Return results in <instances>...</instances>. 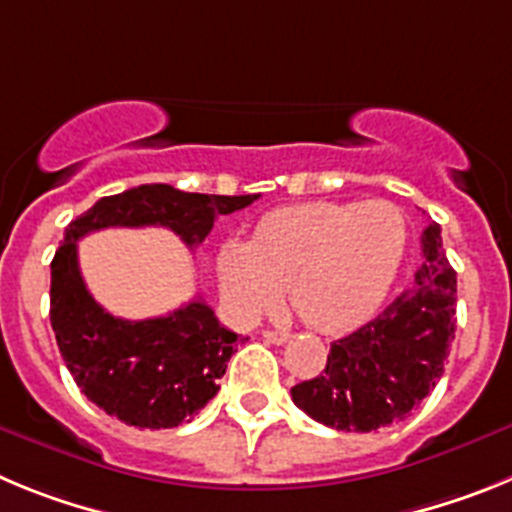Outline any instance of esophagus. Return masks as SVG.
Listing matches in <instances>:
<instances>
[{"label": "esophagus", "mask_w": 512, "mask_h": 512, "mask_svg": "<svg viewBox=\"0 0 512 512\" xmlns=\"http://www.w3.org/2000/svg\"><path fill=\"white\" fill-rule=\"evenodd\" d=\"M264 338L269 343H277V346H282V343L289 341V333H284V330H264Z\"/></svg>", "instance_id": "obj_1"}]
</instances>
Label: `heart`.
I'll return each instance as SVG.
<instances>
[{
	"instance_id": "obj_1",
	"label": "heart",
	"mask_w": 512,
	"mask_h": 512,
	"mask_svg": "<svg viewBox=\"0 0 512 512\" xmlns=\"http://www.w3.org/2000/svg\"><path fill=\"white\" fill-rule=\"evenodd\" d=\"M408 246L405 212L387 200L310 202L269 212L248 243L220 251V287L230 310L256 320L289 284L302 320L346 333L382 305Z\"/></svg>"
}]
</instances>
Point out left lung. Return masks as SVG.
<instances>
[{
	"label": "left lung",
	"instance_id": "8db88e82",
	"mask_svg": "<svg viewBox=\"0 0 512 512\" xmlns=\"http://www.w3.org/2000/svg\"><path fill=\"white\" fill-rule=\"evenodd\" d=\"M423 264L377 318L330 343L318 377L292 387V400L312 420L336 431L369 433L405 420L431 395L456 330V271L441 225L423 230Z\"/></svg>",
	"mask_w": 512,
	"mask_h": 512
}]
</instances>
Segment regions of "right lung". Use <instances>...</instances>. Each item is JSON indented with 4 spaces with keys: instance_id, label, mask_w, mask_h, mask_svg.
<instances>
[{
    "instance_id": "obj_1",
    "label": "right lung",
    "mask_w": 512,
    "mask_h": 512,
    "mask_svg": "<svg viewBox=\"0 0 512 512\" xmlns=\"http://www.w3.org/2000/svg\"><path fill=\"white\" fill-rule=\"evenodd\" d=\"M256 200L259 194L223 197L140 184L102 197L71 220L51 261V325L71 377L99 410L135 428H176L217 395V379L246 338L223 328L200 297L164 318H115L81 279L76 241L104 228L161 225L197 248L217 215Z\"/></svg>"
}]
</instances>
